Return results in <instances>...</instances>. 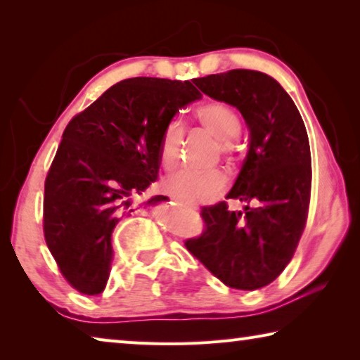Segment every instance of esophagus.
<instances>
[{"instance_id":"34e87169","label":"esophagus","mask_w":360,"mask_h":360,"mask_svg":"<svg viewBox=\"0 0 360 360\" xmlns=\"http://www.w3.org/2000/svg\"><path fill=\"white\" fill-rule=\"evenodd\" d=\"M192 210H197V208H192Z\"/></svg>"}]
</instances>
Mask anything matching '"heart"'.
<instances>
[{
    "label": "heart",
    "instance_id": "obj_1",
    "mask_svg": "<svg viewBox=\"0 0 360 360\" xmlns=\"http://www.w3.org/2000/svg\"><path fill=\"white\" fill-rule=\"evenodd\" d=\"M197 120L203 129L219 139V150L224 155L236 152L233 139L240 135L241 120L233 109L221 101H211L197 109ZM184 144V127L181 122L172 120L165 127L160 138V162L172 169L178 165ZM225 186L227 176L221 169H206V172H179L165 181V191L184 205L206 203L217 197Z\"/></svg>",
    "mask_w": 360,
    "mask_h": 360
}]
</instances>
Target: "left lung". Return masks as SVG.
Masks as SVG:
<instances>
[{
	"label": "left lung",
	"instance_id": "1",
	"mask_svg": "<svg viewBox=\"0 0 360 360\" xmlns=\"http://www.w3.org/2000/svg\"><path fill=\"white\" fill-rule=\"evenodd\" d=\"M198 89L235 106L249 129V150L227 198L203 206V233L186 248L233 289L255 290L281 275L304 230L311 197V152L295 103L276 79L230 70L198 77Z\"/></svg>",
	"mask_w": 360,
	"mask_h": 360
}]
</instances>
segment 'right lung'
I'll return each mask as SVG.
<instances>
[{"instance_id": "1", "label": "right lung", "mask_w": 360, "mask_h": 360, "mask_svg": "<svg viewBox=\"0 0 360 360\" xmlns=\"http://www.w3.org/2000/svg\"><path fill=\"white\" fill-rule=\"evenodd\" d=\"M200 96L191 81L125 79L66 125L46 178L42 224L60 273L81 294L105 290L115 225L133 211V195L157 179L165 127Z\"/></svg>"}]
</instances>
